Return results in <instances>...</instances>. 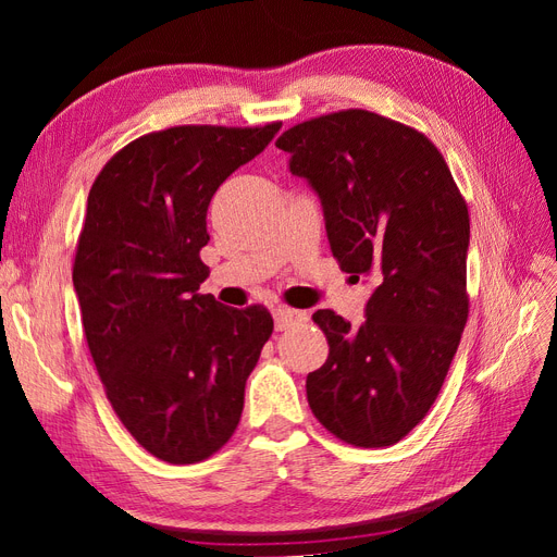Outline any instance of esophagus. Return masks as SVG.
<instances>
[{
    "label": "esophagus",
    "instance_id": "obj_1",
    "mask_svg": "<svg viewBox=\"0 0 557 557\" xmlns=\"http://www.w3.org/2000/svg\"><path fill=\"white\" fill-rule=\"evenodd\" d=\"M309 315L307 311H297V309H290V307H276L274 309V325L276 330H285L290 325H297V323H305Z\"/></svg>",
    "mask_w": 557,
    "mask_h": 557
}]
</instances>
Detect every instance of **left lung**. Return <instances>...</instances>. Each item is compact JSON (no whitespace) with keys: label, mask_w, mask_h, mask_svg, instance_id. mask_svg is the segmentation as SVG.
<instances>
[{"label":"left lung","mask_w":557,"mask_h":557,"mask_svg":"<svg viewBox=\"0 0 557 557\" xmlns=\"http://www.w3.org/2000/svg\"><path fill=\"white\" fill-rule=\"evenodd\" d=\"M276 146L318 193L342 272L376 283L360 327L313 313L330 356L309 407L336 440L393 446L428 416L467 323V201L423 132L372 111L311 117Z\"/></svg>","instance_id":"obj_1"}]
</instances>
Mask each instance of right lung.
Returning <instances> with one entry per match:
<instances>
[{"label": "right lung", "instance_id": "obj_1", "mask_svg": "<svg viewBox=\"0 0 557 557\" xmlns=\"http://www.w3.org/2000/svg\"><path fill=\"white\" fill-rule=\"evenodd\" d=\"M258 127L178 125L104 164L78 234L83 332L115 416L150 455L195 465L239 425L246 379L274 332L262 305L199 295L207 209L221 183L274 139Z\"/></svg>", "mask_w": 557, "mask_h": 557}]
</instances>
